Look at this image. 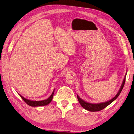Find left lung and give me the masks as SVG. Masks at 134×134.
I'll return each mask as SVG.
<instances>
[{"label": "left lung", "mask_w": 134, "mask_h": 134, "mask_svg": "<svg viewBox=\"0 0 134 134\" xmlns=\"http://www.w3.org/2000/svg\"><path fill=\"white\" fill-rule=\"evenodd\" d=\"M126 76H125V78H124L123 81L121 86H120L119 92L113 99H110V100L107 101V102H102V103H88L87 102H85V100L80 98L79 96H77V98H78V101H79L80 105L82 106V107H83L85 109H86L88 111H100L102 109H105V107H106L107 106L109 105L110 103H111L114 100H115L119 96L120 93H121L122 90L123 88V86H124V85H125V81H126Z\"/></svg>", "instance_id": "8db88e82"}]
</instances>
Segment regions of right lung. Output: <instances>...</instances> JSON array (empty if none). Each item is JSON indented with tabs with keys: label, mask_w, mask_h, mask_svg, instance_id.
Masks as SVG:
<instances>
[{
	"label": "right lung",
	"mask_w": 134,
	"mask_h": 134,
	"mask_svg": "<svg viewBox=\"0 0 134 134\" xmlns=\"http://www.w3.org/2000/svg\"><path fill=\"white\" fill-rule=\"evenodd\" d=\"M54 93V90H53V93L51 94V96L48 98V99L43 100H39V101H34V100H29L25 98L23 96L20 95V96L21 97V98L24 100V102L28 105L29 106H32V107H36V106H45L48 105L49 103H50L52 101V99H53V94Z\"/></svg>",
	"instance_id": "right-lung-1"
}]
</instances>
